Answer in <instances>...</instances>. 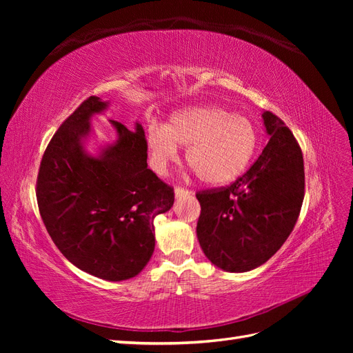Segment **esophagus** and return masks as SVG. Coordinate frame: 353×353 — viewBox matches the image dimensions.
I'll return each instance as SVG.
<instances>
[{"label": "esophagus", "instance_id": "obj_1", "mask_svg": "<svg viewBox=\"0 0 353 353\" xmlns=\"http://www.w3.org/2000/svg\"><path fill=\"white\" fill-rule=\"evenodd\" d=\"M188 194H191V191H188V190H185V188H175V197L176 199H179V197H183V196H188Z\"/></svg>", "mask_w": 353, "mask_h": 353}]
</instances>
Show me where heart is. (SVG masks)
<instances>
[{"label":"heart","mask_w":353,"mask_h":353,"mask_svg":"<svg viewBox=\"0 0 353 353\" xmlns=\"http://www.w3.org/2000/svg\"><path fill=\"white\" fill-rule=\"evenodd\" d=\"M259 135L254 123L218 105H188L169 116L163 126L145 132L148 162L165 174L187 147V163L201 183L223 185L237 179L252 162Z\"/></svg>","instance_id":"obj_1"}]
</instances>
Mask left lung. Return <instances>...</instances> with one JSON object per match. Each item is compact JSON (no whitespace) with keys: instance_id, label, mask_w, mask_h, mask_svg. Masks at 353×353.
<instances>
[{"instance_id":"1","label":"left lung","mask_w":353,"mask_h":353,"mask_svg":"<svg viewBox=\"0 0 353 353\" xmlns=\"http://www.w3.org/2000/svg\"><path fill=\"white\" fill-rule=\"evenodd\" d=\"M270 137L252 168L227 188L197 193V239L206 258L227 272L263 265L293 231L305 191L303 156L292 131L262 113Z\"/></svg>"}]
</instances>
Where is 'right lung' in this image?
Instances as JSON below:
<instances>
[{"label": "right lung", "instance_id": "1", "mask_svg": "<svg viewBox=\"0 0 353 353\" xmlns=\"http://www.w3.org/2000/svg\"><path fill=\"white\" fill-rule=\"evenodd\" d=\"M109 108L94 95L61 123L41 160L37 199L50 237L69 262L101 280L123 281L150 261L153 222L172 208L174 190L147 168L140 122L128 130L109 121L114 138L99 141L91 121Z\"/></svg>", "mask_w": 353, "mask_h": 353}]
</instances>
